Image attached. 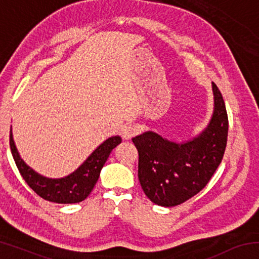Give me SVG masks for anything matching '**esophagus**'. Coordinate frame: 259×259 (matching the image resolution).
<instances>
[{
	"instance_id": "obj_1",
	"label": "esophagus",
	"mask_w": 259,
	"mask_h": 259,
	"mask_svg": "<svg viewBox=\"0 0 259 259\" xmlns=\"http://www.w3.org/2000/svg\"><path fill=\"white\" fill-rule=\"evenodd\" d=\"M136 134H138V126L137 125H135L133 123H129V124L124 125V128H123V138L124 139H130Z\"/></svg>"
}]
</instances>
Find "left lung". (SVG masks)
Segmentation results:
<instances>
[{
    "label": "left lung",
    "mask_w": 259,
    "mask_h": 259,
    "mask_svg": "<svg viewBox=\"0 0 259 259\" xmlns=\"http://www.w3.org/2000/svg\"><path fill=\"white\" fill-rule=\"evenodd\" d=\"M211 87L212 114L198 135L177 142L147 130L133 138L139 154V183L153 203L174 207L185 202L207 185L221 164L229 119L221 91L213 82Z\"/></svg>",
    "instance_id": "left-lung-1"
}]
</instances>
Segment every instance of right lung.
Returning a JSON list of instances; mask_svg holds the SVG:
<instances>
[{"mask_svg": "<svg viewBox=\"0 0 259 259\" xmlns=\"http://www.w3.org/2000/svg\"><path fill=\"white\" fill-rule=\"evenodd\" d=\"M122 142L120 136H112L100 144L73 172L60 178H50L29 166L21 159L10 129V148L17 168L28 186L47 201L61 204L78 203L85 200L97 183L100 171L109 154Z\"/></svg>", "mask_w": 259, "mask_h": 259, "instance_id": "add662e5", "label": "right lung"}]
</instances>
